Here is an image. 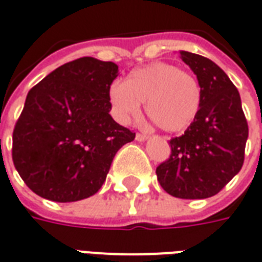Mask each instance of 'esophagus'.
I'll return each mask as SVG.
<instances>
[{
    "label": "esophagus",
    "mask_w": 262,
    "mask_h": 262,
    "mask_svg": "<svg viewBox=\"0 0 262 262\" xmlns=\"http://www.w3.org/2000/svg\"><path fill=\"white\" fill-rule=\"evenodd\" d=\"M146 138H148V135L146 134H141V133H138V134L135 135V140L138 141V142H142V141H145Z\"/></svg>",
    "instance_id": "1"
}]
</instances>
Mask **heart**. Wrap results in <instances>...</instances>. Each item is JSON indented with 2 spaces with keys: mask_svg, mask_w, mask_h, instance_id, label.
<instances>
[{
  "mask_svg": "<svg viewBox=\"0 0 262 262\" xmlns=\"http://www.w3.org/2000/svg\"><path fill=\"white\" fill-rule=\"evenodd\" d=\"M113 114L122 124L140 116L141 103L158 127L168 133L189 128L199 114L202 89L189 72L175 64L155 62L135 69L124 83L114 81L108 90Z\"/></svg>",
  "mask_w": 262,
  "mask_h": 262,
  "instance_id": "b5f03b06",
  "label": "heart"
}]
</instances>
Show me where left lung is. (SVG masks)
<instances>
[{"label": "left lung", "instance_id": "left-lung-1", "mask_svg": "<svg viewBox=\"0 0 262 262\" xmlns=\"http://www.w3.org/2000/svg\"><path fill=\"white\" fill-rule=\"evenodd\" d=\"M179 53L198 77L202 104L185 134L169 141L172 152L157 168L158 182L179 199H206L240 172L248 125L238 90L229 76L207 57Z\"/></svg>", "mask_w": 262, "mask_h": 262}]
</instances>
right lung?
<instances>
[{
	"label": "right lung",
	"instance_id": "add662e5",
	"mask_svg": "<svg viewBox=\"0 0 262 262\" xmlns=\"http://www.w3.org/2000/svg\"><path fill=\"white\" fill-rule=\"evenodd\" d=\"M118 66L94 57L62 64L33 86L12 134V161L43 199L77 202L103 186L117 151L135 133L110 116Z\"/></svg>",
	"mask_w": 262,
	"mask_h": 262
}]
</instances>
